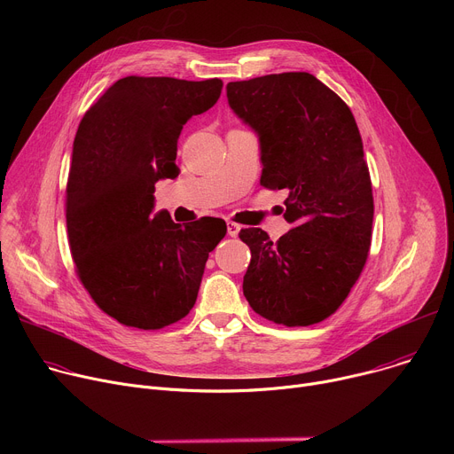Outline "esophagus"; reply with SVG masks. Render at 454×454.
Masks as SVG:
<instances>
[{
    "instance_id": "1",
    "label": "esophagus",
    "mask_w": 454,
    "mask_h": 454,
    "mask_svg": "<svg viewBox=\"0 0 454 454\" xmlns=\"http://www.w3.org/2000/svg\"><path fill=\"white\" fill-rule=\"evenodd\" d=\"M226 226H228V235H230V237H237V235H239V231H240V226H239L237 223H233V221H228V223H226Z\"/></svg>"
}]
</instances>
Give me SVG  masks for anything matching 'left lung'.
<instances>
[{"mask_svg":"<svg viewBox=\"0 0 454 454\" xmlns=\"http://www.w3.org/2000/svg\"><path fill=\"white\" fill-rule=\"evenodd\" d=\"M228 104L261 144V184L287 190L293 228L275 244L240 230L251 249L242 291L251 309L286 327L334 314L359 278L372 242L373 196L348 106L305 72L226 86Z\"/></svg>","mask_w":454,"mask_h":454,"instance_id":"1","label":"left lung"}]
</instances>
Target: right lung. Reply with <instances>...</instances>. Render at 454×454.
I'll return each mask as SVG.
<instances>
[{
  "mask_svg": "<svg viewBox=\"0 0 454 454\" xmlns=\"http://www.w3.org/2000/svg\"><path fill=\"white\" fill-rule=\"evenodd\" d=\"M223 81L123 77L86 111L67 186V226L77 275L121 325L163 329L196 303L208 253L226 223L176 224L154 214V184L174 179L183 125L208 111Z\"/></svg>",
  "mask_w": 454,
  "mask_h": 454,
  "instance_id": "right-lung-1",
  "label": "right lung"
}]
</instances>
